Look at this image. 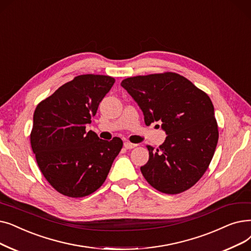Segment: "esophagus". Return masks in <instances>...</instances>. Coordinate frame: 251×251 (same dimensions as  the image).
Instances as JSON below:
<instances>
[{
  "label": "esophagus",
  "instance_id": "esophagus-1",
  "mask_svg": "<svg viewBox=\"0 0 251 251\" xmlns=\"http://www.w3.org/2000/svg\"><path fill=\"white\" fill-rule=\"evenodd\" d=\"M124 147H125V149H127V150H131V149H134V148L136 147V145L131 144V143H128V141H125V143H124Z\"/></svg>",
  "mask_w": 251,
  "mask_h": 251
}]
</instances>
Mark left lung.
Instances as JSON below:
<instances>
[{
  "label": "left lung",
  "instance_id": "1",
  "mask_svg": "<svg viewBox=\"0 0 251 251\" xmlns=\"http://www.w3.org/2000/svg\"><path fill=\"white\" fill-rule=\"evenodd\" d=\"M121 86L143 111L146 125L162 122L167 134L159 149L148 146L143 176L162 193L187 191L208 168L219 140L209 96L176 73L127 78Z\"/></svg>",
  "mask_w": 251,
  "mask_h": 251
}]
</instances>
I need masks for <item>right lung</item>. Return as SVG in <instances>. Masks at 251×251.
I'll return each instance as SVG.
<instances>
[{"mask_svg":"<svg viewBox=\"0 0 251 251\" xmlns=\"http://www.w3.org/2000/svg\"><path fill=\"white\" fill-rule=\"evenodd\" d=\"M114 83L108 75H81L36 107L32 151L43 176L68 197H85L100 189L123 147L119 137L103 140L91 130L86 132Z\"/></svg>","mask_w":251,"mask_h":251,"instance_id":"obj_1","label":"right lung"}]
</instances>
